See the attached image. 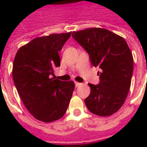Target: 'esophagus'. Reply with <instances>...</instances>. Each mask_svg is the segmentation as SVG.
<instances>
[{"label":"esophagus","instance_id":"1","mask_svg":"<svg viewBox=\"0 0 147 147\" xmlns=\"http://www.w3.org/2000/svg\"><path fill=\"white\" fill-rule=\"evenodd\" d=\"M82 83H78V82H75V85H76V87H78V86H80V85H81Z\"/></svg>","mask_w":147,"mask_h":147}]
</instances>
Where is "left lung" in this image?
Returning <instances> with one entry per match:
<instances>
[{"mask_svg": "<svg viewBox=\"0 0 147 147\" xmlns=\"http://www.w3.org/2000/svg\"><path fill=\"white\" fill-rule=\"evenodd\" d=\"M71 36L98 67L100 83H89L90 94L85 99L90 112L100 117L117 113L126 100L133 73V57L123 38L103 28L73 31Z\"/></svg>", "mask_w": 147, "mask_h": 147, "instance_id": "left-lung-1", "label": "left lung"}]
</instances>
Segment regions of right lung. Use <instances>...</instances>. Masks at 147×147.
Here are the masks:
<instances>
[{
  "mask_svg": "<svg viewBox=\"0 0 147 147\" xmlns=\"http://www.w3.org/2000/svg\"><path fill=\"white\" fill-rule=\"evenodd\" d=\"M71 32L52 34L34 38L19 49L12 77L25 107L35 119L49 123L61 119L69 105L75 88L73 81L52 77L61 65L58 52Z\"/></svg>",
  "mask_w": 147,
  "mask_h": 147,
  "instance_id": "1",
  "label": "right lung"
}]
</instances>
